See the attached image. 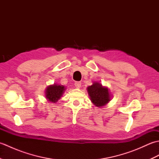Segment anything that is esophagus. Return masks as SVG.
<instances>
[{
    "mask_svg": "<svg viewBox=\"0 0 159 159\" xmlns=\"http://www.w3.org/2000/svg\"><path fill=\"white\" fill-rule=\"evenodd\" d=\"M74 85H75V87H76L77 89H79L80 86H81V83H80V82H76L75 83H74Z\"/></svg>",
    "mask_w": 159,
    "mask_h": 159,
    "instance_id": "obj_1",
    "label": "esophagus"
}]
</instances>
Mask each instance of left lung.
Here are the masks:
<instances>
[{
  "instance_id": "obj_1",
  "label": "left lung",
  "mask_w": 159,
  "mask_h": 159,
  "mask_svg": "<svg viewBox=\"0 0 159 159\" xmlns=\"http://www.w3.org/2000/svg\"><path fill=\"white\" fill-rule=\"evenodd\" d=\"M87 90L91 101L97 107L107 105L112 98L109 88L99 82L93 83L92 85L87 87Z\"/></svg>"
}]
</instances>
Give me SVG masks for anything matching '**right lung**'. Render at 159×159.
Returning a JSON list of instances; mask_svg holds the SVG:
<instances>
[{
    "label": "right lung",
    "mask_w": 159,
    "mask_h": 159,
    "mask_svg": "<svg viewBox=\"0 0 159 159\" xmlns=\"http://www.w3.org/2000/svg\"><path fill=\"white\" fill-rule=\"evenodd\" d=\"M66 91V87L64 85L54 83L53 85H50L46 87L45 91L46 98L48 102L56 103Z\"/></svg>",
    "instance_id": "obj_1"
}]
</instances>
